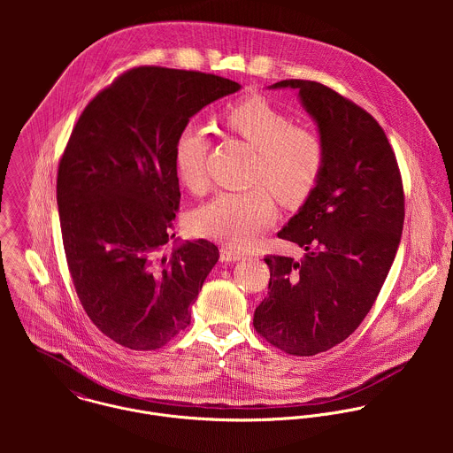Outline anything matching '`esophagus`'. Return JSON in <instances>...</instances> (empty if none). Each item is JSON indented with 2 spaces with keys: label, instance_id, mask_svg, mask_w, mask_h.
I'll use <instances>...</instances> for the list:
<instances>
[{
  "label": "esophagus",
  "instance_id": "obj_1",
  "mask_svg": "<svg viewBox=\"0 0 453 453\" xmlns=\"http://www.w3.org/2000/svg\"><path fill=\"white\" fill-rule=\"evenodd\" d=\"M219 259H221L223 263H234V261H241V259H244V255H242V253H239V251H235V250L223 248V250L219 251Z\"/></svg>",
  "mask_w": 453,
  "mask_h": 453
}]
</instances>
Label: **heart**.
I'll return each mask as SVG.
<instances>
[{"instance_id": "b5f03b06", "label": "heart", "mask_w": 453, "mask_h": 453, "mask_svg": "<svg viewBox=\"0 0 453 453\" xmlns=\"http://www.w3.org/2000/svg\"><path fill=\"white\" fill-rule=\"evenodd\" d=\"M225 126L255 151L253 183H263L286 207L302 205L314 192L324 164L321 141L309 130L293 129L289 120L263 97L237 103L225 113ZM207 129L188 122L174 141V169L181 185L200 194L207 187ZM263 187L246 192H219L192 216L195 234L232 248H246L275 216L273 200Z\"/></svg>"}]
</instances>
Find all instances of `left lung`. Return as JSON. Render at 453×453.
<instances>
[{
  "label": "left lung",
  "instance_id": "obj_1",
  "mask_svg": "<svg viewBox=\"0 0 453 453\" xmlns=\"http://www.w3.org/2000/svg\"><path fill=\"white\" fill-rule=\"evenodd\" d=\"M314 120L324 164L314 192L277 234L305 257H266L268 296L253 324L277 349L316 356L342 343L370 312L395 258L403 183L388 135L363 108L323 83L282 80Z\"/></svg>",
  "mask_w": 453,
  "mask_h": 453
}]
</instances>
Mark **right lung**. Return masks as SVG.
<instances>
[{"instance_id": "right-lung-1", "label": "right lung", "mask_w": 453, "mask_h": 453, "mask_svg": "<svg viewBox=\"0 0 453 453\" xmlns=\"http://www.w3.org/2000/svg\"><path fill=\"white\" fill-rule=\"evenodd\" d=\"M237 90L216 74L142 65L97 94L71 132L58 174L65 259L87 316L124 347L160 349L183 331L219 258L212 242L173 234L174 141Z\"/></svg>"}]
</instances>
